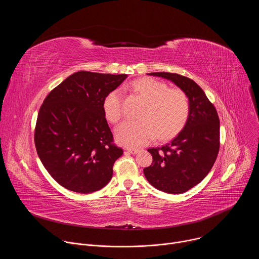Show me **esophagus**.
Returning a JSON list of instances; mask_svg holds the SVG:
<instances>
[{"label": "esophagus", "instance_id": "34e87169", "mask_svg": "<svg viewBox=\"0 0 259 259\" xmlns=\"http://www.w3.org/2000/svg\"><path fill=\"white\" fill-rule=\"evenodd\" d=\"M139 152V149H126V153H129V154H132V155H135Z\"/></svg>", "mask_w": 259, "mask_h": 259}]
</instances>
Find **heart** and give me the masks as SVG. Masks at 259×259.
<instances>
[{"mask_svg":"<svg viewBox=\"0 0 259 259\" xmlns=\"http://www.w3.org/2000/svg\"><path fill=\"white\" fill-rule=\"evenodd\" d=\"M145 100L139 121H125L116 129L117 141L127 147H139L153 140L156 135L167 139L176 135L187 124L190 116V101L180 89L169 88L161 81L141 78L129 86ZM103 114L110 123H117L122 115V93L109 92L102 103Z\"/></svg>","mask_w":259,"mask_h":259,"instance_id":"heart-1","label":"heart"}]
</instances>
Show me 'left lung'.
Listing matches in <instances>:
<instances>
[{
    "label": "left lung",
    "instance_id": "left-lung-1",
    "mask_svg": "<svg viewBox=\"0 0 259 259\" xmlns=\"http://www.w3.org/2000/svg\"><path fill=\"white\" fill-rule=\"evenodd\" d=\"M167 79L187 94L190 116L183 129L169 143L149 149L153 163L143 169L154 188L168 194L186 193L211 170L219 151V118L214 105L193 80L172 72H151Z\"/></svg>",
    "mask_w": 259,
    "mask_h": 259
}]
</instances>
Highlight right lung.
Returning <instances> with one entry per match:
<instances>
[{
	"instance_id": "obj_1",
	"label": "right lung",
	"mask_w": 259,
	"mask_h": 259,
	"mask_svg": "<svg viewBox=\"0 0 259 259\" xmlns=\"http://www.w3.org/2000/svg\"><path fill=\"white\" fill-rule=\"evenodd\" d=\"M127 77L77 71L45 98L34 130L35 149L49 174L66 190L90 194L112 179L123 150L113 142L102 103Z\"/></svg>"
}]
</instances>
